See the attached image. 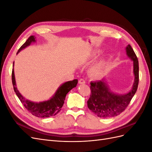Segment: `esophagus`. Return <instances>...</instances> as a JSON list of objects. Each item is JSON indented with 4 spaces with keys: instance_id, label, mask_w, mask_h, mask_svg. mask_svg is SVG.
<instances>
[{
    "instance_id": "obj_1",
    "label": "esophagus",
    "mask_w": 152,
    "mask_h": 152,
    "mask_svg": "<svg viewBox=\"0 0 152 152\" xmlns=\"http://www.w3.org/2000/svg\"><path fill=\"white\" fill-rule=\"evenodd\" d=\"M79 83L80 84H84L86 83V81H85L84 79H80V80H79Z\"/></svg>"
}]
</instances>
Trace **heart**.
Listing matches in <instances>:
<instances>
[{
	"label": "heart",
	"mask_w": 152,
	"mask_h": 152,
	"mask_svg": "<svg viewBox=\"0 0 152 152\" xmlns=\"http://www.w3.org/2000/svg\"><path fill=\"white\" fill-rule=\"evenodd\" d=\"M103 73V67L101 65H96L91 70V74L94 77H98Z\"/></svg>",
	"instance_id": "obj_1"
}]
</instances>
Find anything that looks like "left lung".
I'll return each mask as SVG.
<instances>
[{
  "mask_svg": "<svg viewBox=\"0 0 152 152\" xmlns=\"http://www.w3.org/2000/svg\"><path fill=\"white\" fill-rule=\"evenodd\" d=\"M127 56L133 61L134 81L132 89L125 94H118L109 89L103 79L91 82V94L87 101V107L92 112L101 118H110L118 115L127 107L135 94L139 83L138 59L131 45L126 48Z\"/></svg>",
  "mask_w": 152,
  "mask_h": 152,
  "instance_id": "8db88e82",
  "label": "left lung"
}]
</instances>
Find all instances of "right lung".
Wrapping results in <instances>:
<instances>
[{
	"mask_svg": "<svg viewBox=\"0 0 152 152\" xmlns=\"http://www.w3.org/2000/svg\"><path fill=\"white\" fill-rule=\"evenodd\" d=\"M35 36L31 35L26 40V42L23 44L21 48L18 50L17 54L19 53L22 49H25L27 46H28L31 42H35ZM14 66V63H13ZM12 82L14 91L16 93L18 98L20 99L21 103L24 105V107L28 110L33 115L39 118H45L54 116L56 115L60 110L63 105L65 103V97L67 93L73 88L77 86L78 83V80L74 79L71 81H68L63 84L61 86L59 87L56 93L53 95V97L48 101L44 102L36 103L26 99L23 96L19 91L18 90L16 84L15 72H14V68L12 70Z\"/></svg>",
	"mask_w": 152,
	"mask_h": 152,
	"instance_id": "add662e5",
	"label": "right lung"
}]
</instances>
